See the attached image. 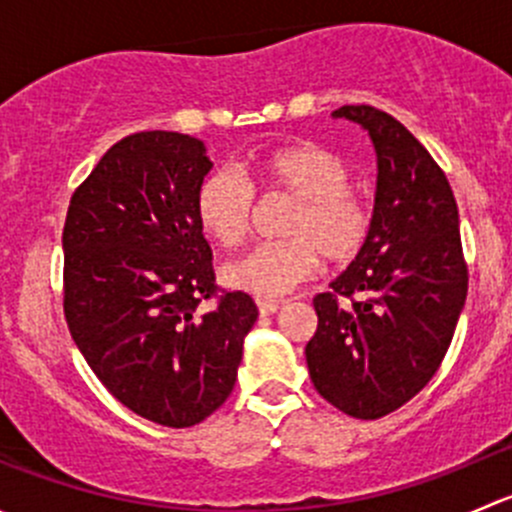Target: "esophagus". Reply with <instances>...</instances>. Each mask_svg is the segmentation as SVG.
Instances as JSON below:
<instances>
[{
  "label": "esophagus",
  "instance_id": "esophagus-1",
  "mask_svg": "<svg viewBox=\"0 0 512 512\" xmlns=\"http://www.w3.org/2000/svg\"><path fill=\"white\" fill-rule=\"evenodd\" d=\"M280 307H282L280 299H257V309H260V314H275Z\"/></svg>",
  "mask_w": 512,
  "mask_h": 512
}]
</instances>
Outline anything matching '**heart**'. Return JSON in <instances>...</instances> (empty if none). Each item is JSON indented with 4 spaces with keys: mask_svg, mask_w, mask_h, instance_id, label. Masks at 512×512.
<instances>
[{
    "mask_svg": "<svg viewBox=\"0 0 512 512\" xmlns=\"http://www.w3.org/2000/svg\"><path fill=\"white\" fill-rule=\"evenodd\" d=\"M247 179L262 195H289L282 235L262 242L225 265V285L255 297H280L314 275L319 255L327 265H349L361 255L374 230L369 200L352 188L347 163L312 141L255 151L245 165ZM235 170L205 175L195 193V220L208 240L223 250L240 245L250 232L255 195Z\"/></svg>",
    "mask_w": 512,
    "mask_h": 512,
    "instance_id": "b5f03b06",
    "label": "heart"
}]
</instances>
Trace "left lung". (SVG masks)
I'll list each match as a JSON object with an SVG mask.
<instances>
[{"label": "left lung", "instance_id": "left-lung-1", "mask_svg": "<svg viewBox=\"0 0 512 512\" xmlns=\"http://www.w3.org/2000/svg\"><path fill=\"white\" fill-rule=\"evenodd\" d=\"M337 118L369 131L379 160L374 230L329 292L314 297L312 384L347 416L381 418L431 381L466 304L458 205L441 165L414 133L366 103Z\"/></svg>", "mask_w": 512, "mask_h": 512}]
</instances>
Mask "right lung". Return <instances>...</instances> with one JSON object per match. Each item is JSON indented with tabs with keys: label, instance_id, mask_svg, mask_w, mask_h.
Returning <instances> with one entry per match:
<instances>
[{
	"label": "right lung",
	"instance_id": "obj_1",
	"mask_svg": "<svg viewBox=\"0 0 512 512\" xmlns=\"http://www.w3.org/2000/svg\"><path fill=\"white\" fill-rule=\"evenodd\" d=\"M205 143L141 131L113 143L74 190L64 223V317L108 394L170 428L205 421L237 379L257 319L250 294L215 285L195 220ZM215 298L203 315L197 307Z\"/></svg>",
	"mask_w": 512,
	"mask_h": 512
}]
</instances>
